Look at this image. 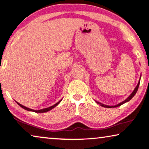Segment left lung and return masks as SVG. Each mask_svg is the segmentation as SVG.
<instances>
[{
  "instance_id": "1",
  "label": "left lung",
  "mask_w": 149,
  "mask_h": 149,
  "mask_svg": "<svg viewBox=\"0 0 149 149\" xmlns=\"http://www.w3.org/2000/svg\"><path fill=\"white\" fill-rule=\"evenodd\" d=\"M140 80H141V77H140V79H139V82H138L137 85H136V86L135 88V89H134V91H133L132 93H131V94L130 95V96H129V97H127V98L125 99V100L123 101L122 102H121V103H119V104H117V105H115V106H106V105H104V104H102V103H100V102H96V101H95V102H96L97 104H98L100 105L101 106H102V107H104V108H117V107H118V106H121V105H122V104H125V103H126V102H129V101H130V100H131L133 98V97L134 96H135V94L136 93V92H137V90H138V88H139V84H140Z\"/></svg>"
}]
</instances>
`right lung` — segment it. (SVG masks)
Instances as JSON below:
<instances>
[{
  "label": "right lung",
  "instance_id": "obj_1",
  "mask_svg": "<svg viewBox=\"0 0 149 149\" xmlns=\"http://www.w3.org/2000/svg\"><path fill=\"white\" fill-rule=\"evenodd\" d=\"M61 100H62V99L61 100L58 101V102H57V103H56L55 104H54V105H53V106H50V107H49V108H43V109H38V110H36V109H32L28 108H27V107L23 106V105H22V104H20L19 103H18V102H17L16 101V102L19 105V106L22 107V108H24V109H26V110H27V111H33V112H36V113H45V112H47V111H49L52 110V109L53 108H55V107L57 106V105H58V104H59L61 102Z\"/></svg>",
  "mask_w": 149,
  "mask_h": 149
}]
</instances>
